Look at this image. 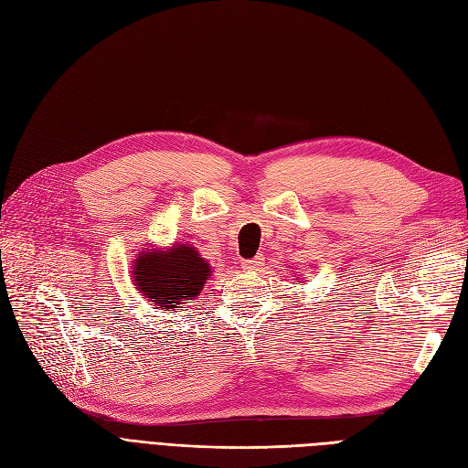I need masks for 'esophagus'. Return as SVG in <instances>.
<instances>
[{
	"label": "esophagus",
	"instance_id": "1",
	"mask_svg": "<svg viewBox=\"0 0 468 468\" xmlns=\"http://www.w3.org/2000/svg\"><path fill=\"white\" fill-rule=\"evenodd\" d=\"M261 267H263V258H256V260H250V261L242 263L244 271H261Z\"/></svg>",
	"mask_w": 468,
	"mask_h": 468
}]
</instances>
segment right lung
Instances as JSON below:
<instances>
[{"mask_svg":"<svg viewBox=\"0 0 468 468\" xmlns=\"http://www.w3.org/2000/svg\"><path fill=\"white\" fill-rule=\"evenodd\" d=\"M133 282L143 299L158 310L181 308L195 301L208 281L212 267L191 244L143 248L133 260Z\"/></svg>","mask_w":468,"mask_h":468,"instance_id":"obj_1","label":"right lung"}]
</instances>
